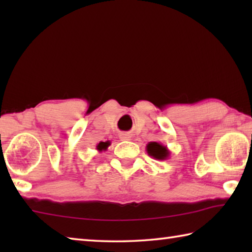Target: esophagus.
<instances>
[{
  "label": "esophagus",
  "instance_id": "esophagus-1",
  "mask_svg": "<svg viewBox=\"0 0 252 252\" xmlns=\"http://www.w3.org/2000/svg\"><path fill=\"white\" fill-rule=\"evenodd\" d=\"M120 139L123 140V141H126V140H131V135L129 133H121Z\"/></svg>",
  "mask_w": 252,
  "mask_h": 252
}]
</instances>
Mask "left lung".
<instances>
[{"instance_id": "obj_1", "label": "left lung", "mask_w": 252, "mask_h": 252, "mask_svg": "<svg viewBox=\"0 0 252 252\" xmlns=\"http://www.w3.org/2000/svg\"><path fill=\"white\" fill-rule=\"evenodd\" d=\"M147 152L156 160H167L170 157L169 149L159 142H149L147 144Z\"/></svg>"}]
</instances>
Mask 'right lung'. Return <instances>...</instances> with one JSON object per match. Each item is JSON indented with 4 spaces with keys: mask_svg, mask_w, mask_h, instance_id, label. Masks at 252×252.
I'll list each match as a JSON object with an SVG mask.
<instances>
[{
    "mask_svg": "<svg viewBox=\"0 0 252 252\" xmlns=\"http://www.w3.org/2000/svg\"><path fill=\"white\" fill-rule=\"evenodd\" d=\"M111 144L110 141H105V142H99L96 144V150L99 152H102V151H106V149L109 148V146Z\"/></svg>",
    "mask_w": 252,
    "mask_h": 252,
    "instance_id": "right-lung-1",
    "label": "right lung"
}]
</instances>
